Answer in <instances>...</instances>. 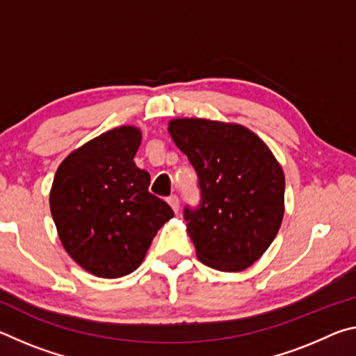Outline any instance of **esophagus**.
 Wrapping results in <instances>:
<instances>
[{"mask_svg": "<svg viewBox=\"0 0 356 356\" xmlns=\"http://www.w3.org/2000/svg\"><path fill=\"white\" fill-rule=\"evenodd\" d=\"M168 204H170V206L172 207V210L174 212H179V196L177 195H171L170 197H168Z\"/></svg>", "mask_w": 356, "mask_h": 356, "instance_id": "esophagus-1", "label": "esophagus"}]
</instances>
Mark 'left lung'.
I'll return each mask as SVG.
<instances>
[{"mask_svg": "<svg viewBox=\"0 0 356 356\" xmlns=\"http://www.w3.org/2000/svg\"><path fill=\"white\" fill-rule=\"evenodd\" d=\"M176 146L195 168L200 204L184 207L197 259L240 272L261 257L284 215V174L252 131L206 119L170 122Z\"/></svg>", "mask_w": 356, "mask_h": 356, "instance_id": "1", "label": "left lung"}]
</instances>
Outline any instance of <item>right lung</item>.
I'll list each match as a JSON object with an SVG mask.
<instances>
[{
	"label": "right lung",
	"instance_id": "obj_1",
	"mask_svg": "<svg viewBox=\"0 0 356 356\" xmlns=\"http://www.w3.org/2000/svg\"><path fill=\"white\" fill-rule=\"evenodd\" d=\"M135 127L102 134L58 168L50 209L65 251L100 278H120L143 262L155 234L174 216L149 193L150 176L135 165Z\"/></svg>",
	"mask_w": 356,
	"mask_h": 356
}]
</instances>
